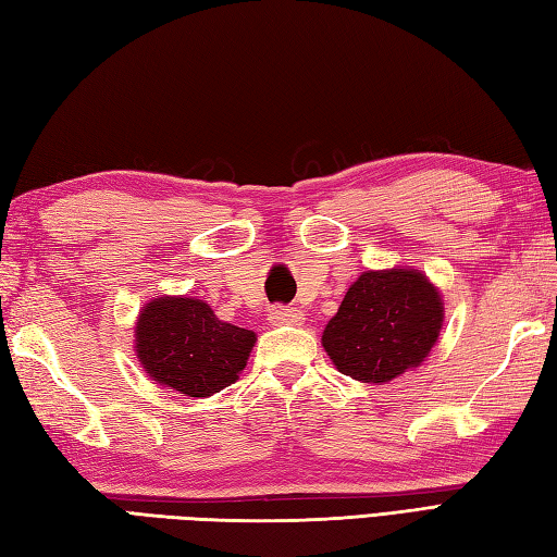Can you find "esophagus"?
<instances>
[{
	"label": "esophagus",
	"mask_w": 557,
	"mask_h": 557,
	"mask_svg": "<svg viewBox=\"0 0 557 557\" xmlns=\"http://www.w3.org/2000/svg\"><path fill=\"white\" fill-rule=\"evenodd\" d=\"M305 320L302 312L298 308H283V305H276V308L269 310V322L274 326H286V324H300Z\"/></svg>",
	"instance_id": "1"
}]
</instances>
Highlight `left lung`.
I'll list each match as a JSON object with an SVG mask.
<instances>
[{
    "label": "left lung",
    "mask_w": 557,
    "mask_h": 557,
    "mask_svg": "<svg viewBox=\"0 0 557 557\" xmlns=\"http://www.w3.org/2000/svg\"><path fill=\"white\" fill-rule=\"evenodd\" d=\"M440 326V293L421 271H366L329 320L322 344L338 372L377 384L421 366Z\"/></svg>",
    "instance_id": "8db88e82"
}]
</instances>
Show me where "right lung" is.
Here are the masks:
<instances>
[{"label": "right lung", "instance_id": "obj_1", "mask_svg": "<svg viewBox=\"0 0 557 557\" xmlns=\"http://www.w3.org/2000/svg\"><path fill=\"white\" fill-rule=\"evenodd\" d=\"M252 346L255 332L221 322L195 298H158L136 324V354L146 372L187 396L231 387Z\"/></svg>", "mask_w": 557, "mask_h": 557}]
</instances>
